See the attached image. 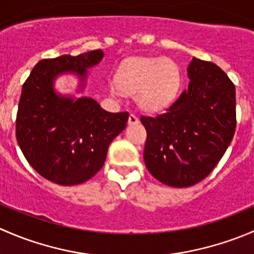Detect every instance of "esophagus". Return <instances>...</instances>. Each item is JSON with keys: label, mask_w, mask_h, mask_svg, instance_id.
<instances>
[{"label": "esophagus", "mask_w": 254, "mask_h": 254, "mask_svg": "<svg viewBox=\"0 0 254 254\" xmlns=\"http://www.w3.org/2000/svg\"><path fill=\"white\" fill-rule=\"evenodd\" d=\"M127 123H129L130 125L137 124V123H139V118H137L135 114H130V115H129V120H127Z\"/></svg>", "instance_id": "1"}]
</instances>
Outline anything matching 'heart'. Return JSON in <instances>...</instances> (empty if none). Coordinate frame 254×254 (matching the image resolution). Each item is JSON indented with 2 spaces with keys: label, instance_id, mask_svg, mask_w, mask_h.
<instances>
[{
  "label": "heart",
  "instance_id": "heart-1",
  "mask_svg": "<svg viewBox=\"0 0 254 254\" xmlns=\"http://www.w3.org/2000/svg\"><path fill=\"white\" fill-rule=\"evenodd\" d=\"M117 83L109 86L113 94L120 89L136 93V101L146 111H160L172 103L178 93L181 76L178 66L170 59H131L122 64L117 72Z\"/></svg>",
  "mask_w": 254,
  "mask_h": 254
}]
</instances>
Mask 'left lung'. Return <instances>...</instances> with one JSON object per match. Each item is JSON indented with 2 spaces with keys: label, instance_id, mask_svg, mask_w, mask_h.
<instances>
[{
  "label": "left lung",
  "instance_id": "obj_1",
  "mask_svg": "<svg viewBox=\"0 0 254 254\" xmlns=\"http://www.w3.org/2000/svg\"><path fill=\"white\" fill-rule=\"evenodd\" d=\"M188 88L156 117L142 115L143 160L148 172L170 187L194 186L210 175L236 129V91L217 65L193 58Z\"/></svg>",
  "mask_w": 254,
  "mask_h": 254
}]
</instances>
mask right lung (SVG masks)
Masks as SVG:
<instances>
[{
  "mask_svg": "<svg viewBox=\"0 0 254 254\" xmlns=\"http://www.w3.org/2000/svg\"><path fill=\"white\" fill-rule=\"evenodd\" d=\"M102 59L101 49L44 59L22 87L16 119L18 145L40 176L60 186L81 184L96 175L113 139L127 127V112L109 113L89 97L75 99L59 96L54 89V79L65 72H76L84 82L87 68Z\"/></svg>",
  "mask_w": 254,
  "mask_h": 254,
  "instance_id": "right-lung-1",
  "label": "right lung"
}]
</instances>
